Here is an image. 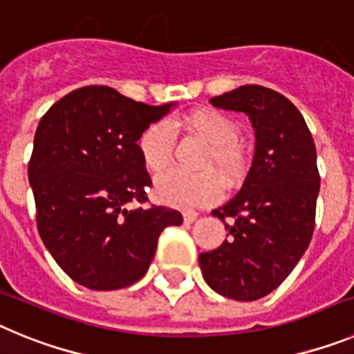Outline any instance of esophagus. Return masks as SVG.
<instances>
[{
  "label": "esophagus",
  "instance_id": "1",
  "mask_svg": "<svg viewBox=\"0 0 354 354\" xmlns=\"http://www.w3.org/2000/svg\"><path fill=\"white\" fill-rule=\"evenodd\" d=\"M183 218H184V223H193V221L198 218V212H196V211H184Z\"/></svg>",
  "mask_w": 354,
  "mask_h": 354
}]
</instances>
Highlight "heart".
I'll return each mask as SVG.
<instances>
[{
    "label": "heart",
    "instance_id": "obj_1",
    "mask_svg": "<svg viewBox=\"0 0 354 354\" xmlns=\"http://www.w3.org/2000/svg\"><path fill=\"white\" fill-rule=\"evenodd\" d=\"M180 126L192 129L209 145L202 159V168H216L228 180L241 174L243 150L237 142L239 126L218 109H198L183 120L152 122L138 140L140 156L147 170L158 174L170 165L177 140L175 131ZM154 192L162 204L196 207L214 202L221 195V180L212 171L186 174L168 170L156 177Z\"/></svg>",
    "mask_w": 354,
    "mask_h": 354
}]
</instances>
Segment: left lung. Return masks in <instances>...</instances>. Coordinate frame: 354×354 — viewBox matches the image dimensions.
<instances>
[{
    "instance_id": "1",
    "label": "left lung",
    "mask_w": 354,
    "mask_h": 354,
    "mask_svg": "<svg viewBox=\"0 0 354 354\" xmlns=\"http://www.w3.org/2000/svg\"><path fill=\"white\" fill-rule=\"evenodd\" d=\"M211 104L248 115L257 142L239 193L212 211L228 239L200 253V268L218 294L255 301L289 277L310 245L321 184L314 138L298 108L261 84L212 97Z\"/></svg>"
}]
</instances>
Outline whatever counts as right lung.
<instances>
[{"label": "right lung", "mask_w": 354, "mask_h": 354, "mask_svg": "<svg viewBox=\"0 0 354 354\" xmlns=\"http://www.w3.org/2000/svg\"><path fill=\"white\" fill-rule=\"evenodd\" d=\"M171 106L92 84L67 93L40 118L28 162L37 228L74 282L93 290L133 286L149 270L159 234L183 223L175 209L140 205L152 184L140 134Z\"/></svg>", "instance_id": "1"}]
</instances>
